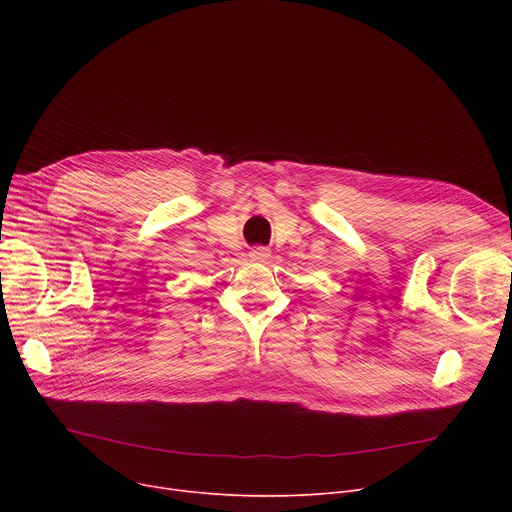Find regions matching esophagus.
<instances>
[{
  "instance_id": "1",
  "label": "esophagus",
  "mask_w": 512,
  "mask_h": 512,
  "mask_svg": "<svg viewBox=\"0 0 512 512\" xmlns=\"http://www.w3.org/2000/svg\"><path fill=\"white\" fill-rule=\"evenodd\" d=\"M249 259L255 261V263H267V259H270V249H267V247H255V249H251Z\"/></svg>"
}]
</instances>
